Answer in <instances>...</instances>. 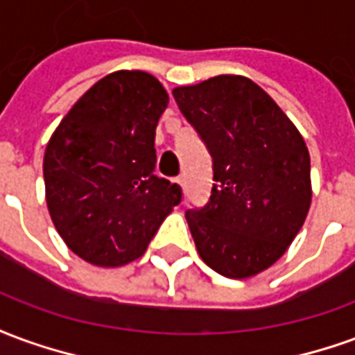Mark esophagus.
I'll return each instance as SVG.
<instances>
[{
  "label": "esophagus",
  "instance_id": "esophagus-1",
  "mask_svg": "<svg viewBox=\"0 0 355 355\" xmlns=\"http://www.w3.org/2000/svg\"><path fill=\"white\" fill-rule=\"evenodd\" d=\"M177 184L180 186V188H184V178H182V177H178V178H177Z\"/></svg>",
  "mask_w": 355,
  "mask_h": 355
}]
</instances>
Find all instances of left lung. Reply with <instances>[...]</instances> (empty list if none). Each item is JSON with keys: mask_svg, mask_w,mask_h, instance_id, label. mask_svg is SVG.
I'll use <instances>...</instances> for the list:
<instances>
[{"mask_svg": "<svg viewBox=\"0 0 355 355\" xmlns=\"http://www.w3.org/2000/svg\"><path fill=\"white\" fill-rule=\"evenodd\" d=\"M173 96L213 157L207 205L186 211L196 249L224 277L261 274L289 249L312 203L304 139L243 76L175 87Z\"/></svg>", "mask_w": 355, "mask_h": 355, "instance_id": "8db88e82", "label": "left lung"}]
</instances>
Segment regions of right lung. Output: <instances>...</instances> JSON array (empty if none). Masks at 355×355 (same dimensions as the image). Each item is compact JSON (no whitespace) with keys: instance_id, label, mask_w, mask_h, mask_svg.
<instances>
[{"instance_id":"add662e5","label":"right lung","mask_w":355,"mask_h":355,"mask_svg":"<svg viewBox=\"0 0 355 355\" xmlns=\"http://www.w3.org/2000/svg\"><path fill=\"white\" fill-rule=\"evenodd\" d=\"M167 104L152 73H108L73 104L45 148L51 220L70 251L94 266L142 257L182 200L180 186L154 175L155 127Z\"/></svg>"}]
</instances>
